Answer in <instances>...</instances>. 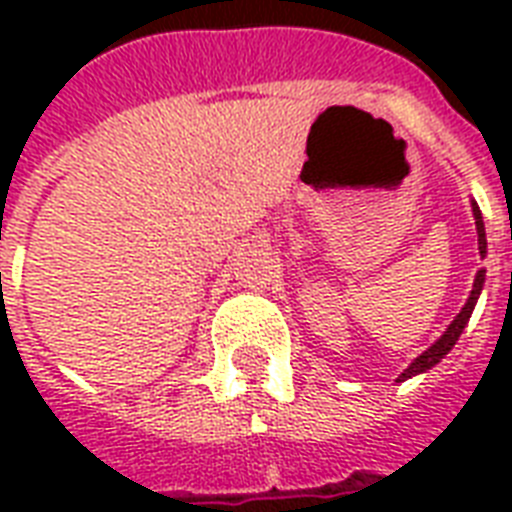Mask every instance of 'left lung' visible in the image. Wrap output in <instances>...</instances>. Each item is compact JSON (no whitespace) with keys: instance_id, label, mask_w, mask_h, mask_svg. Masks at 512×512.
I'll list each match as a JSON object with an SVG mask.
<instances>
[{"instance_id":"8db88e82","label":"left lung","mask_w":512,"mask_h":512,"mask_svg":"<svg viewBox=\"0 0 512 512\" xmlns=\"http://www.w3.org/2000/svg\"><path fill=\"white\" fill-rule=\"evenodd\" d=\"M473 217H476V231H478V252H481V257L486 255V231H484V217H481V209H478V204L473 201ZM484 279H486V271H478L476 273V281H473V292H470L468 297V303H465V308H462L460 313H457V319L449 324V329H446L444 335L438 337L433 345H430L422 356H417L412 361V364L406 366L404 372L398 374V380L396 382H404L409 380V377H414V374H422V372H428L430 366H436L441 358L449 353V350L454 348V342L460 340L462 335V329L468 327V321H470V313H473V308H476L478 303V295H481V289H484Z\"/></svg>"}]
</instances>
